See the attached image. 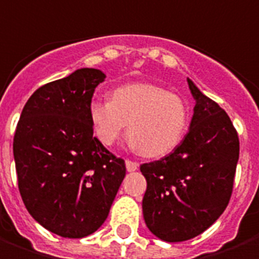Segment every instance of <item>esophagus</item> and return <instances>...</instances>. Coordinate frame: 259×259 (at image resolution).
Returning <instances> with one entry per match:
<instances>
[{"label":"esophagus","mask_w":259,"mask_h":259,"mask_svg":"<svg viewBox=\"0 0 259 259\" xmlns=\"http://www.w3.org/2000/svg\"><path fill=\"white\" fill-rule=\"evenodd\" d=\"M126 168H127V171H135V170L139 168V163L127 159V160H126Z\"/></svg>","instance_id":"1"}]
</instances>
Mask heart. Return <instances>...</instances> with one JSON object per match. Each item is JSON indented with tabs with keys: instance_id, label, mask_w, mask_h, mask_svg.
<instances>
[{
	"instance_id": "1",
	"label": "heart",
	"mask_w": 259,
	"mask_h": 259,
	"mask_svg": "<svg viewBox=\"0 0 259 259\" xmlns=\"http://www.w3.org/2000/svg\"><path fill=\"white\" fill-rule=\"evenodd\" d=\"M89 116L97 139L110 147L127 126L132 145L147 158L171 152L183 140L188 124V108L176 93L151 83L116 88L111 100L95 97Z\"/></svg>"
}]
</instances>
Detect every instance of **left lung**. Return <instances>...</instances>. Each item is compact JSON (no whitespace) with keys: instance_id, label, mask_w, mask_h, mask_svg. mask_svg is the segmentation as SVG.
Listing matches in <instances>:
<instances>
[{"instance_id":"8db88e82","label":"left lung","mask_w":259,"mask_h":259,"mask_svg":"<svg viewBox=\"0 0 259 259\" xmlns=\"http://www.w3.org/2000/svg\"><path fill=\"white\" fill-rule=\"evenodd\" d=\"M196 100L189 132L164 158L140 166L147 180L143 214L164 242H185L217 221L227 208L239 160L231 118L188 79Z\"/></svg>"}]
</instances>
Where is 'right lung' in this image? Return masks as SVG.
Wrapping results in <instances>:
<instances>
[{"mask_svg": "<svg viewBox=\"0 0 259 259\" xmlns=\"http://www.w3.org/2000/svg\"><path fill=\"white\" fill-rule=\"evenodd\" d=\"M104 72L76 70L34 92L17 122L13 156L23 203L61 237L81 239L103 225L126 174L93 136L89 104Z\"/></svg>", "mask_w": 259, "mask_h": 259, "instance_id": "right-lung-1", "label": "right lung"}]
</instances>
